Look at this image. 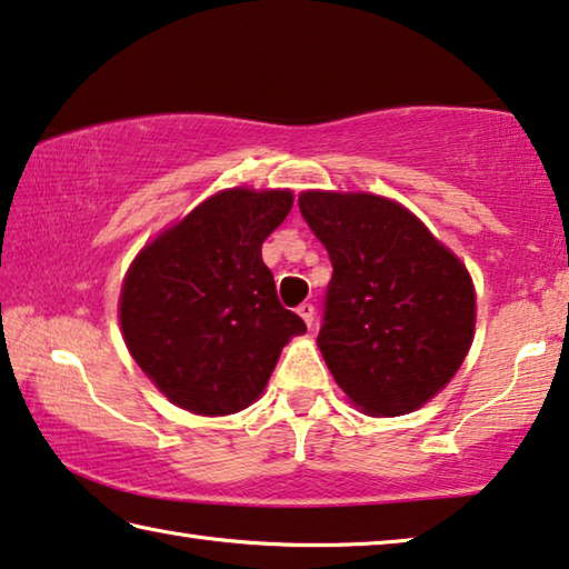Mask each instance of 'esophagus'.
<instances>
[{"instance_id":"1","label":"esophagus","mask_w":569,"mask_h":569,"mask_svg":"<svg viewBox=\"0 0 569 569\" xmlns=\"http://www.w3.org/2000/svg\"><path fill=\"white\" fill-rule=\"evenodd\" d=\"M297 312H300V318L308 322V328H312V322H315V305L302 302L300 308H297Z\"/></svg>"}]
</instances>
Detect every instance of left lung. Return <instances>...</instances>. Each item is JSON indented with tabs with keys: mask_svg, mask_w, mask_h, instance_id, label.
<instances>
[{
	"mask_svg": "<svg viewBox=\"0 0 569 569\" xmlns=\"http://www.w3.org/2000/svg\"><path fill=\"white\" fill-rule=\"evenodd\" d=\"M297 203L333 264L318 336L330 373L366 415L415 412L473 343L466 264L389 198L308 190Z\"/></svg>",
	"mask_w": 569,
	"mask_h": 569,
	"instance_id": "obj_1",
	"label": "left lung"
}]
</instances>
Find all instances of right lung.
Returning <instances> with one entry per match:
<instances>
[{
	"label": "right lung",
	"instance_id": "obj_1",
	"mask_svg": "<svg viewBox=\"0 0 569 569\" xmlns=\"http://www.w3.org/2000/svg\"><path fill=\"white\" fill-rule=\"evenodd\" d=\"M290 208V190H221L129 267L121 333L172 405L203 417L239 412L264 391L290 338L305 333L261 261V243Z\"/></svg>",
	"mask_w": 569,
	"mask_h": 569
}]
</instances>
